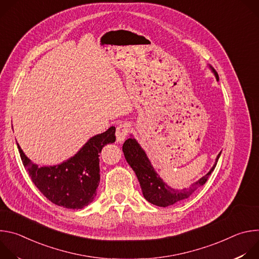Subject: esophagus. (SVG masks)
<instances>
[{"label": "esophagus", "instance_id": "34e87169", "mask_svg": "<svg viewBox=\"0 0 259 259\" xmlns=\"http://www.w3.org/2000/svg\"><path fill=\"white\" fill-rule=\"evenodd\" d=\"M129 131H130V126H129V124L124 123V124L119 125V126L117 127V131H116L117 141H118V142H123V141L126 139V137H127Z\"/></svg>", "mask_w": 259, "mask_h": 259}]
</instances>
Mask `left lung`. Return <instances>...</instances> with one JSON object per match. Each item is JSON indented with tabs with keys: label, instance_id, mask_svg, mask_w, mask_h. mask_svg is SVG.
<instances>
[{
	"label": "left lung",
	"instance_id": "left-lung-1",
	"mask_svg": "<svg viewBox=\"0 0 259 259\" xmlns=\"http://www.w3.org/2000/svg\"><path fill=\"white\" fill-rule=\"evenodd\" d=\"M209 67L211 68V70L215 75L216 80L218 81V73L211 65ZM123 153L126 161L128 162V164L133 169L137 176L143 197L145 198L146 201H149L150 203L159 207L171 206L175 203L181 202L182 200L190 198L200 187L204 186L208 177L216 167L217 161L221 154V152L218 154L213 167L206 175L201 177L196 182L192 183L190 187L186 189L175 190L167 186L163 181V179L158 175V173L152 166L151 161L147 158L145 152L141 149V146L139 145L135 138L130 137L124 142Z\"/></svg>",
	"mask_w": 259,
	"mask_h": 259
}]
</instances>
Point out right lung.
<instances>
[{"label":"right lung","instance_id":"right-lung-1","mask_svg":"<svg viewBox=\"0 0 259 259\" xmlns=\"http://www.w3.org/2000/svg\"><path fill=\"white\" fill-rule=\"evenodd\" d=\"M116 128L91 137L70 159L54 166L39 167L22 152L20 158L34 186L53 204L67 209H82L93 202L100 181L99 154L116 141Z\"/></svg>","mask_w":259,"mask_h":259}]
</instances>
